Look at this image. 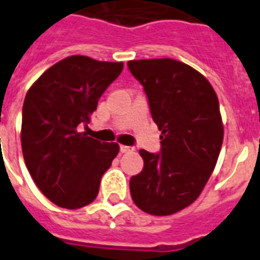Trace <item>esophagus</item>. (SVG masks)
Returning <instances> with one entry per match:
<instances>
[{
    "instance_id": "34e87169",
    "label": "esophagus",
    "mask_w": 260,
    "mask_h": 260,
    "mask_svg": "<svg viewBox=\"0 0 260 260\" xmlns=\"http://www.w3.org/2000/svg\"><path fill=\"white\" fill-rule=\"evenodd\" d=\"M133 150H134V149H133L132 146H124V145H122V146H120V152L122 153H130V152H133Z\"/></svg>"
}]
</instances>
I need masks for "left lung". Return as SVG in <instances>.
Wrapping results in <instances>:
<instances>
[{
	"instance_id": "left-lung-1",
	"label": "left lung",
	"mask_w": 260,
	"mask_h": 260,
	"mask_svg": "<svg viewBox=\"0 0 260 260\" xmlns=\"http://www.w3.org/2000/svg\"><path fill=\"white\" fill-rule=\"evenodd\" d=\"M128 69L161 132V153L140 150L144 170L130 180L132 198L142 212L171 216L198 198L216 167L224 140L220 103L207 78L180 61H128Z\"/></svg>"
}]
</instances>
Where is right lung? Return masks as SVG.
Segmentation results:
<instances>
[{"mask_svg": "<svg viewBox=\"0 0 260 260\" xmlns=\"http://www.w3.org/2000/svg\"><path fill=\"white\" fill-rule=\"evenodd\" d=\"M122 69L123 62L72 55L48 68L25 94L24 161L38 188L57 206L74 210L93 202L119 153L116 142H100L80 128Z\"/></svg>", "mask_w": 260, "mask_h": 260, "instance_id": "obj_1", "label": "right lung"}]
</instances>
